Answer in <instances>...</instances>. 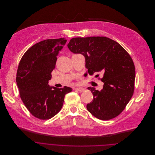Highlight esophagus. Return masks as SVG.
Segmentation results:
<instances>
[{"label":"esophagus","mask_w":155,"mask_h":155,"mask_svg":"<svg viewBox=\"0 0 155 155\" xmlns=\"http://www.w3.org/2000/svg\"><path fill=\"white\" fill-rule=\"evenodd\" d=\"M75 90L78 91H79V92H82V91H84L85 90V88H82V87H78V88H76Z\"/></svg>","instance_id":"1"}]
</instances>
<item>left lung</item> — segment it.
<instances>
[{
	"label": "left lung",
	"instance_id": "left-lung-1",
	"mask_svg": "<svg viewBox=\"0 0 155 155\" xmlns=\"http://www.w3.org/2000/svg\"><path fill=\"white\" fill-rule=\"evenodd\" d=\"M68 47L72 52L85 57L89 74H103L100 79L104 82L101 90L88 87L94 98L87 104V110L102 120L117 117L125 109L134 91L135 66L130 55L119 43L105 37L73 38Z\"/></svg>",
	"mask_w": 155,
	"mask_h": 155
}]
</instances>
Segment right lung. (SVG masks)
Here are the masks:
<instances>
[{
	"label": "right lung",
	"mask_w": 155,
	"mask_h": 155,
	"mask_svg": "<svg viewBox=\"0 0 155 155\" xmlns=\"http://www.w3.org/2000/svg\"><path fill=\"white\" fill-rule=\"evenodd\" d=\"M64 38L48 39L35 44L22 57L16 74L19 95L27 110L35 117L48 120L61 109L65 96L72 88L50 87L51 73L57 55L65 45Z\"/></svg>",
	"instance_id": "right-lung-1"
}]
</instances>
